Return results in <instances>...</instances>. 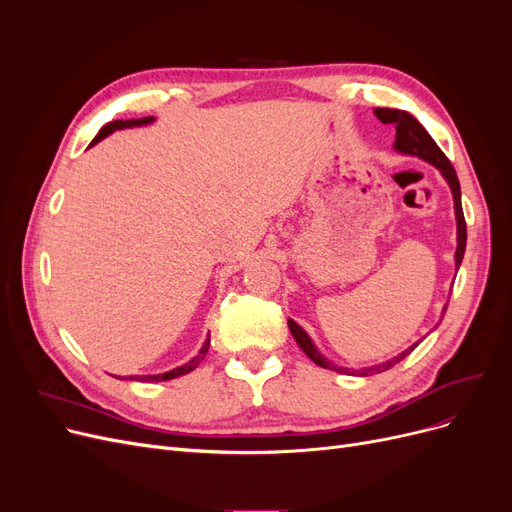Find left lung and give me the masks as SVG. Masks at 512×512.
Instances as JSON below:
<instances>
[{"label":"left lung","instance_id":"obj_1","mask_svg":"<svg viewBox=\"0 0 512 512\" xmlns=\"http://www.w3.org/2000/svg\"><path fill=\"white\" fill-rule=\"evenodd\" d=\"M376 117L382 123H391L395 126V143L393 149L397 153H404V156H414V158H421L425 162H429L431 166H436L442 177L446 179L448 188L453 192V203H455V220H457V250H455V267H461V260H463V252H466V241H468V232H466V220H463V209H461V188H459V179L453 164L448 162V158L442 153V149L436 145V141L429 136V132L418 123L408 111H397V108H376ZM446 312V305L442 309V314ZM444 318V316H442ZM440 324V322H438ZM288 329L292 333V337L297 339V344L301 346V350L312 359L316 365L324 367V369H333L337 374H352V376H374L380 374V371H386L395 367L399 361H404L406 356L418 346L412 344L410 348H406L404 352H399L397 356L389 361H382L378 365H371V367H363V369H348V367H339L333 361H329L327 356H324L316 344L312 342V337L305 333L303 327H299L297 322L292 318H288Z\"/></svg>","mask_w":512,"mask_h":512}]
</instances>
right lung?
<instances>
[{
	"instance_id": "obj_1",
	"label": "right lung",
	"mask_w": 512,
	"mask_h": 512,
	"mask_svg": "<svg viewBox=\"0 0 512 512\" xmlns=\"http://www.w3.org/2000/svg\"><path fill=\"white\" fill-rule=\"evenodd\" d=\"M156 121V117H141V119H117V121H111V123H106V126L98 132V136L94 138V141H91V145L89 147H94L96 143H100L102 138H106L108 134H113L115 130H126V128H141V126H149V123H153ZM209 335H207V339H205V344H203V348L198 350V354L194 356V359H190L188 363H183V365H179V367H175V369H170V371H164V374H151V376H126L123 380H138V382H162V380H173V378H179V376H185V374H190L192 369H196L200 363L205 361V356H207V350H209ZM117 378V376H115Z\"/></svg>"
}]
</instances>
